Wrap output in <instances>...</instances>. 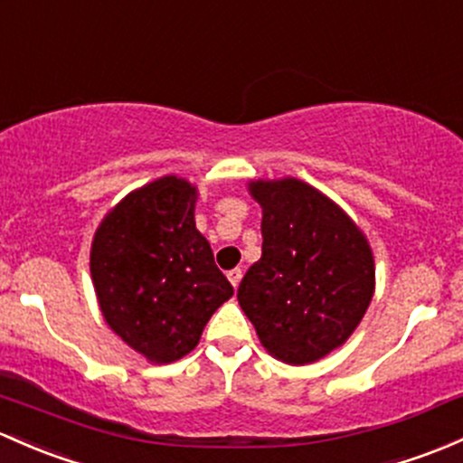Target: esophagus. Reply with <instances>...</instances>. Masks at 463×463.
Instances as JSON below:
<instances>
[{
  "instance_id": "34e87169",
  "label": "esophagus",
  "mask_w": 463,
  "mask_h": 463,
  "mask_svg": "<svg viewBox=\"0 0 463 463\" xmlns=\"http://www.w3.org/2000/svg\"><path fill=\"white\" fill-rule=\"evenodd\" d=\"M241 275H244V272H241V269H232V270L226 272V277H228V279H231V284L235 286V288H237V286H240Z\"/></svg>"
}]
</instances>
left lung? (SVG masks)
Segmentation results:
<instances>
[{
    "mask_svg": "<svg viewBox=\"0 0 463 463\" xmlns=\"http://www.w3.org/2000/svg\"><path fill=\"white\" fill-rule=\"evenodd\" d=\"M250 193L264 208V244L237 299L270 354L295 366L317 362L366 313L373 252L346 213L299 179L252 182Z\"/></svg>",
    "mask_w": 463,
    "mask_h": 463,
    "instance_id": "obj_1",
    "label": "left lung"
}]
</instances>
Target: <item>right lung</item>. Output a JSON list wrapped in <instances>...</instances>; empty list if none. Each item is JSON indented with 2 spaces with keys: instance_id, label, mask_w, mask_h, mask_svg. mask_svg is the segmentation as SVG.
Segmentation results:
<instances>
[{
  "instance_id": "right-lung-1",
  "label": "right lung",
  "mask_w": 463,
  "mask_h": 463,
  "mask_svg": "<svg viewBox=\"0 0 463 463\" xmlns=\"http://www.w3.org/2000/svg\"><path fill=\"white\" fill-rule=\"evenodd\" d=\"M194 199L184 179H157L117 203L92 241L101 313L130 348L157 364L191 353L232 297L211 244L194 228Z\"/></svg>"
}]
</instances>
